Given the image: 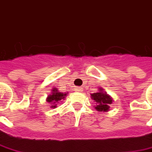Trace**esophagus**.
I'll use <instances>...</instances> for the list:
<instances>
[{"label": "esophagus", "instance_id": "esophagus-1", "mask_svg": "<svg viewBox=\"0 0 152 152\" xmlns=\"http://www.w3.org/2000/svg\"><path fill=\"white\" fill-rule=\"evenodd\" d=\"M75 91H78V92H82L83 90H82V88H80V87H76V88H75Z\"/></svg>", "mask_w": 152, "mask_h": 152}]
</instances>
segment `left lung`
I'll return each mask as SVG.
<instances>
[{"label":"left lung","instance_id":"left-lung-1","mask_svg":"<svg viewBox=\"0 0 152 152\" xmlns=\"http://www.w3.org/2000/svg\"><path fill=\"white\" fill-rule=\"evenodd\" d=\"M91 98L96 103V109L98 112H107L110 105L113 103V99L107 92L103 91L102 88H99V91L91 94Z\"/></svg>","mask_w":152,"mask_h":152}]
</instances>
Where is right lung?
<instances>
[{
    "mask_svg": "<svg viewBox=\"0 0 152 152\" xmlns=\"http://www.w3.org/2000/svg\"><path fill=\"white\" fill-rule=\"evenodd\" d=\"M67 94V93H61L58 91L56 88H54V89H52L51 94L47 96L46 102L50 103V107L56 108L57 107V104L60 102V101L63 100L66 97Z\"/></svg>",
    "mask_w": 152,
    "mask_h": 152,
    "instance_id": "1",
    "label": "right lung"
}]
</instances>
